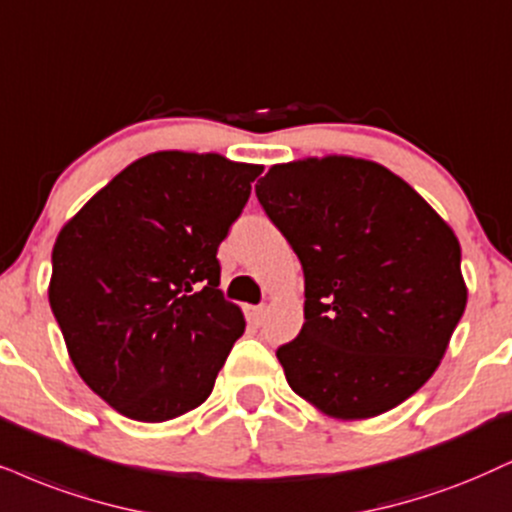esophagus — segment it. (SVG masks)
I'll return each instance as SVG.
<instances>
[{"label": "esophagus", "instance_id": "1", "mask_svg": "<svg viewBox=\"0 0 512 512\" xmlns=\"http://www.w3.org/2000/svg\"><path fill=\"white\" fill-rule=\"evenodd\" d=\"M245 316H248L252 326H260L264 321V307H245Z\"/></svg>", "mask_w": 512, "mask_h": 512}]
</instances>
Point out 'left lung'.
Returning a JSON list of instances; mask_svg holds the SVG:
<instances>
[{"instance_id": "8db88e82", "label": "left lung", "mask_w": 512, "mask_h": 512, "mask_svg": "<svg viewBox=\"0 0 512 512\" xmlns=\"http://www.w3.org/2000/svg\"><path fill=\"white\" fill-rule=\"evenodd\" d=\"M255 193L304 271V326L276 349L293 392L340 420L418 392L468 302L454 229L397 174L349 155L269 167Z\"/></svg>"}]
</instances>
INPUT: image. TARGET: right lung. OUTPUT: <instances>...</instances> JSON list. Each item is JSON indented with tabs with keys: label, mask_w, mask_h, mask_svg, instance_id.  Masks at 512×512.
<instances>
[{
	"label": "right lung",
	"mask_w": 512,
	"mask_h": 512,
	"mask_svg": "<svg viewBox=\"0 0 512 512\" xmlns=\"http://www.w3.org/2000/svg\"><path fill=\"white\" fill-rule=\"evenodd\" d=\"M262 165L158 151L127 165L51 252L49 304L70 361L122 416L163 423L210 397L245 331L217 248Z\"/></svg>",
	"instance_id": "add662e5"
}]
</instances>
